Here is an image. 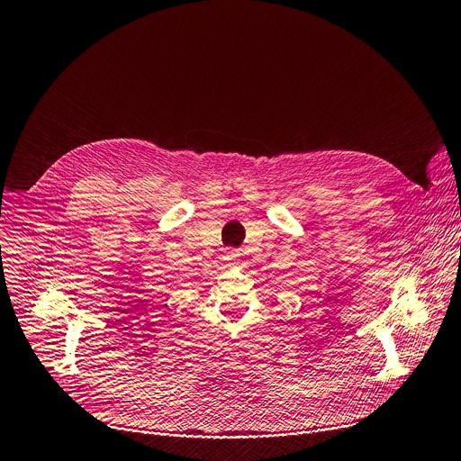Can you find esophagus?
<instances>
[{"mask_svg": "<svg viewBox=\"0 0 461 461\" xmlns=\"http://www.w3.org/2000/svg\"><path fill=\"white\" fill-rule=\"evenodd\" d=\"M236 258H238V253L236 251H230L225 255V260L230 262V265H236Z\"/></svg>", "mask_w": 461, "mask_h": 461, "instance_id": "obj_1", "label": "esophagus"}]
</instances>
